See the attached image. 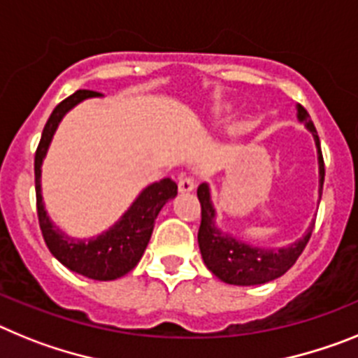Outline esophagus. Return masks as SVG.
Wrapping results in <instances>:
<instances>
[{
    "label": "esophagus",
    "mask_w": 358,
    "mask_h": 358,
    "mask_svg": "<svg viewBox=\"0 0 358 358\" xmlns=\"http://www.w3.org/2000/svg\"><path fill=\"white\" fill-rule=\"evenodd\" d=\"M194 187H196V182H194V178H191V176H183V178H180V182H178L180 192H191V191H194Z\"/></svg>",
    "instance_id": "34e87169"
}]
</instances>
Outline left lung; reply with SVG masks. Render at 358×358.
<instances>
[{"label": "left lung", "mask_w": 358, "mask_h": 358, "mask_svg": "<svg viewBox=\"0 0 358 358\" xmlns=\"http://www.w3.org/2000/svg\"><path fill=\"white\" fill-rule=\"evenodd\" d=\"M297 120L306 126L313 136L317 148V164H319V200L322 194V183H324V162H322L321 144L317 136L315 126L310 119L308 111L303 106H295ZM198 200L201 203V223L198 231V245L203 257L205 266L222 279L227 285H238V287H256L265 285L281 278L282 273L294 266L297 257L308 243L313 231V223L306 229L303 238L295 239L294 243L287 247L265 248L250 245L243 239L236 238L229 231H223L216 223V207L210 196V185L207 182L200 183L198 187Z\"/></svg>", "instance_id": "left-lung-1"}]
</instances>
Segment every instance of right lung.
Returning a JSON list of instances; mask_svg holds the SVG:
<instances>
[{"label":"right lung","instance_id":"right-lung-1","mask_svg":"<svg viewBox=\"0 0 358 358\" xmlns=\"http://www.w3.org/2000/svg\"><path fill=\"white\" fill-rule=\"evenodd\" d=\"M102 97L101 93L79 90L61 104L50 115L48 122L43 129L41 142L36 151V196H37V216L41 225L43 238L48 245L50 252L54 254L59 263H63L71 272H77L85 278L95 281H113L126 275L129 270L138 265L141 257L144 256L151 234H153L155 220L162 207L176 196L178 185L171 178H164L160 182L149 183L148 187L138 192V196L127 207L126 213L101 234L92 238H73L61 231L52 217L48 216L43 201L41 189V167L45 162L48 148L52 144L59 124L64 115L73 110L77 104L88 99Z\"/></svg>","mask_w":358,"mask_h":358}]
</instances>
